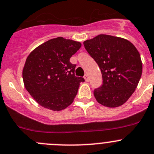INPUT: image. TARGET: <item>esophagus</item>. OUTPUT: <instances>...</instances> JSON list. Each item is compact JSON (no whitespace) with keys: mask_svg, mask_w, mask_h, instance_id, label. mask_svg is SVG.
Listing matches in <instances>:
<instances>
[{"mask_svg":"<svg viewBox=\"0 0 154 154\" xmlns=\"http://www.w3.org/2000/svg\"><path fill=\"white\" fill-rule=\"evenodd\" d=\"M84 79H85V80L87 82H88L89 80H90V77H89V76H88V74H86L85 76H84Z\"/></svg>","mask_w":154,"mask_h":154,"instance_id":"34e87169","label":"esophagus"}]
</instances>
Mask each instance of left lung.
I'll return each instance as SVG.
<instances>
[{"instance_id": "1", "label": "left lung", "mask_w": 154, "mask_h": 154, "mask_svg": "<svg viewBox=\"0 0 154 154\" xmlns=\"http://www.w3.org/2000/svg\"><path fill=\"white\" fill-rule=\"evenodd\" d=\"M84 45L101 70L103 84L93 91L96 100L110 108L124 104L141 77L142 63L137 48L125 38L103 34Z\"/></svg>"}]
</instances>
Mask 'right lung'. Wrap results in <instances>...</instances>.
I'll return each mask as SVG.
<instances>
[{
  "mask_svg": "<svg viewBox=\"0 0 154 154\" xmlns=\"http://www.w3.org/2000/svg\"><path fill=\"white\" fill-rule=\"evenodd\" d=\"M81 47L79 42L62 37L52 38L32 51L23 70L26 89L44 108L64 109L74 101L80 82L74 74L76 64L70 58Z\"/></svg>",
  "mask_w": 154,
  "mask_h": 154,
  "instance_id": "add662e5",
  "label": "right lung"
}]
</instances>
